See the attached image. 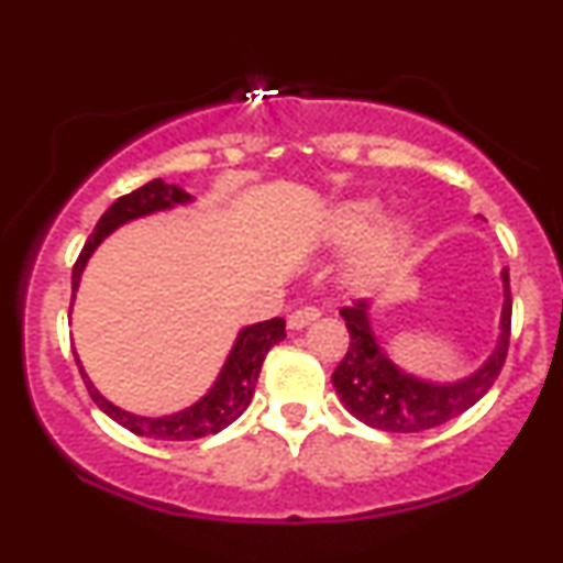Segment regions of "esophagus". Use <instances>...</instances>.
Instances as JSON below:
<instances>
[{"mask_svg":"<svg viewBox=\"0 0 563 563\" xmlns=\"http://www.w3.org/2000/svg\"><path fill=\"white\" fill-rule=\"evenodd\" d=\"M318 318H320L318 307H301V309H296V312L288 314V328L290 331H301V328H307L309 322H314Z\"/></svg>","mask_w":563,"mask_h":563,"instance_id":"34e87169","label":"esophagus"}]
</instances>
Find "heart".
<instances>
[{
  "label": "heart",
  "instance_id": "heart-1",
  "mask_svg": "<svg viewBox=\"0 0 563 563\" xmlns=\"http://www.w3.org/2000/svg\"><path fill=\"white\" fill-rule=\"evenodd\" d=\"M384 219V206L376 198L344 200L328 214L322 228V241L333 249H354L360 245L354 267L363 277L380 275L389 267L394 256L405 249L407 228L405 219Z\"/></svg>",
  "mask_w": 563,
  "mask_h": 563
}]
</instances>
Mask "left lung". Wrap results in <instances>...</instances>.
Here are the masks:
<instances>
[{"label": "left lung", "instance_id": "left-lung-1", "mask_svg": "<svg viewBox=\"0 0 563 563\" xmlns=\"http://www.w3.org/2000/svg\"><path fill=\"white\" fill-rule=\"evenodd\" d=\"M503 314L500 335L482 367L452 384H437L410 376L402 367L391 363L389 354L380 346L378 335L371 325V303L365 299L354 301L352 307L341 309L346 320L349 349L339 367L333 371V389L354 418L373 426V429L391 431V434H412V431L434 429L466 412L493 389L495 378L500 376L503 363L508 354L510 339V288L508 269H503Z\"/></svg>", "mask_w": 563, "mask_h": 563}]
</instances>
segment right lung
<instances>
[{
  "label": "right lung",
  "mask_w": 563,
  "mask_h": 563,
  "mask_svg": "<svg viewBox=\"0 0 563 563\" xmlns=\"http://www.w3.org/2000/svg\"><path fill=\"white\" fill-rule=\"evenodd\" d=\"M190 200H192L190 192H185L183 187L177 185H166L164 179H153V183L142 185L137 190L129 192V196H121L115 200L111 209L100 217L95 232L89 235V241L84 243L79 260L74 264V277H70L74 296H76V288H79L81 273L84 267H87L89 256L95 254L97 245L106 241L115 228L132 222V219L174 209V206L190 203ZM283 339H286V320L283 318L256 322V325H245L243 331L238 333L235 344H232L228 360H224V367L219 371V376L214 380V386H211V389L206 391L196 405L161 418L134 416V412H126L121 410V407H115L113 402H108V399L95 389V384L89 380L87 373H84L79 354L74 352V357H76V365H79L84 384H87L89 397H92L95 405L100 407L106 416H111L115 423L124 426V429H129L137 437L166 439V442H192V439H203V437L217 434V431L228 429L235 418L243 416L245 407L251 405V397H254L264 357H267L269 349L280 344Z\"/></svg>",
  "instance_id": "obj_1"
}]
</instances>
